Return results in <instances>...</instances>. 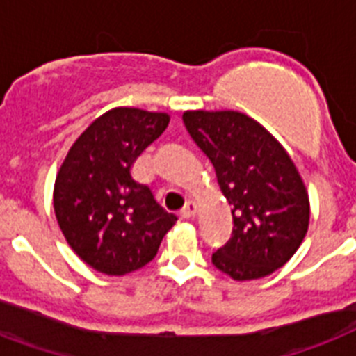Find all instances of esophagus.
Masks as SVG:
<instances>
[{"label":"esophagus","mask_w":356,"mask_h":356,"mask_svg":"<svg viewBox=\"0 0 356 356\" xmlns=\"http://www.w3.org/2000/svg\"><path fill=\"white\" fill-rule=\"evenodd\" d=\"M195 215H197L195 202H186V206L181 210V217H183V219H193Z\"/></svg>","instance_id":"34e87169"}]
</instances>
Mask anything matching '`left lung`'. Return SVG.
Masks as SVG:
<instances>
[{
  "mask_svg": "<svg viewBox=\"0 0 356 356\" xmlns=\"http://www.w3.org/2000/svg\"><path fill=\"white\" fill-rule=\"evenodd\" d=\"M183 121L215 166L232 204L234 232L211 255L234 280H257L286 264L309 226V197L284 146L261 122L235 110H186Z\"/></svg>",
  "mask_w": 356,
  "mask_h": 356,
  "instance_id": "8db88e82",
  "label": "left lung"
}]
</instances>
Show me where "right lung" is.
Returning <instances> with one entry per match:
<instances>
[{
    "instance_id": "add662e5",
    "label": "right lung",
    "mask_w": 356,
    "mask_h": 356,
    "mask_svg": "<svg viewBox=\"0 0 356 356\" xmlns=\"http://www.w3.org/2000/svg\"><path fill=\"white\" fill-rule=\"evenodd\" d=\"M166 112L118 106L70 146L54 184V211L76 255L104 275H127L157 255L177 217L132 177L136 159L166 130Z\"/></svg>"
}]
</instances>
